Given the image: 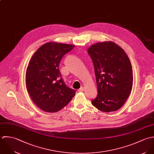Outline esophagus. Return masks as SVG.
Segmentation results:
<instances>
[{
	"mask_svg": "<svg viewBox=\"0 0 154 154\" xmlns=\"http://www.w3.org/2000/svg\"><path fill=\"white\" fill-rule=\"evenodd\" d=\"M85 89L84 87H81V88L79 89L78 91H79V92H83V91H85Z\"/></svg>",
	"mask_w": 154,
	"mask_h": 154,
	"instance_id": "obj_1",
	"label": "esophagus"
}]
</instances>
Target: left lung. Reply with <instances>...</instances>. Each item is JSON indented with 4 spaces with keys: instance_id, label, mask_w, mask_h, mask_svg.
<instances>
[{
    "instance_id": "1",
    "label": "left lung",
    "mask_w": 154,
    "mask_h": 154,
    "mask_svg": "<svg viewBox=\"0 0 154 154\" xmlns=\"http://www.w3.org/2000/svg\"><path fill=\"white\" fill-rule=\"evenodd\" d=\"M88 52L92 60L97 88V96L92 100L93 105L105 112L117 111L128 97L133 87V69L127 55L111 41L92 45Z\"/></svg>"
}]
</instances>
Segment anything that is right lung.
Returning <instances> with one entry per match:
<instances>
[{
	"label": "right lung",
	"instance_id": "right-lung-1",
	"mask_svg": "<svg viewBox=\"0 0 154 154\" xmlns=\"http://www.w3.org/2000/svg\"><path fill=\"white\" fill-rule=\"evenodd\" d=\"M74 45L54 42L41 46L29 63L26 74L27 90L34 103L47 112L65 106L75 91L65 84L59 69L62 58Z\"/></svg>",
	"mask_w": 154,
	"mask_h": 154
}]
</instances>
